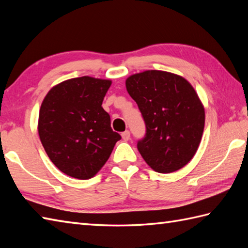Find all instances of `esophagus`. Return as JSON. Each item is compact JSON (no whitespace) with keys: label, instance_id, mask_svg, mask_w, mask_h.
Returning <instances> with one entry per match:
<instances>
[{"label":"esophagus","instance_id":"esophagus-1","mask_svg":"<svg viewBox=\"0 0 248 248\" xmlns=\"http://www.w3.org/2000/svg\"><path fill=\"white\" fill-rule=\"evenodd\" d=\"M121 138L124 140H130V132L129 131H124V132L121 133Z\"/></svg>","mask_w":248,"mask_h":248}]
</instances>
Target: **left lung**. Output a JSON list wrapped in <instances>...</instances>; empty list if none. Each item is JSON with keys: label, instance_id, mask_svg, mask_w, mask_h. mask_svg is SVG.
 <instances>
[{"label": "left lung", "instance_id": "obj_1", "mask_svg": "<svg viewBox=\"0 0 248 248\" xmlns=\"http://www.w3.org/2000/svg\"><path fill=\"white\" fill-rule=\"evenodd\" d=\"M129 94L138 103L146 136L138 149L152 170L170 173L193 159L204 128V108L191 83L181 76L146 70L125 80Z\"/></svg>", "mask_w": 248, "mask_h": 248}]
</instances>
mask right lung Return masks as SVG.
I'll return each instance as SVG.
<instances>
[{
    "instance_id": "obj_1",
    "label": "right lung",
    "mask_w": 248,
    "mask_h": 248,
    "mask_svg": "<svg viewBox=\"0 0 248 248\" xmlns=\"http://www.w3.org/2000/svg\"><path fill=\"white\" fill-rule=\"evenodd\" d=\"M110 84L87 76L69 78L52 87L41 103L40 141L67 176L86 180L97 175L121 139L102 108Z\"/></svg>"
}]
</instances>
